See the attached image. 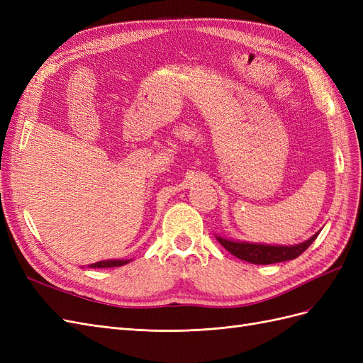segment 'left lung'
Wrapping results in <instances>:
<instances>
[{
	"label": "left lung",
	"mask_w": 363,
	"mask_h": 363,
	"mask_svg": "<svg viewBox=\"0 0 363 363\" xmlns=\"http://www.w3.org/2000/svg\"><path fill=\"white\" fill-rule=\"evenodd\" d=\"M318 233L313 235L306 242L291 247H281V245H262V244H247V242H233V240H227L224 238H216L227 251L232 252L240 260H245L250 263H256V265H269V263H279L284 260H292L298 257L301 252L312 245L316 239Z\"/></svg>",
	"instance_id": "1"
}]
</instances>
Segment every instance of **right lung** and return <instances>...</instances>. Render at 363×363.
I'll use <instances>...</instances> for the list:
<instances>
[{
	"mask_svg": "<svg viewBox=\"0 0 363 363\" xmlns=\"http://www.w3.org/2000/svg\"><path fill=\"white\" fill-rule=\"evenodd\" d=\"M130 260H103V262H96L92 263L91 268H115V267H121L125 265Z\"/></svg>",
	"mask_w": 363,
	"mask_h": 363,
	"instance_id": "1",
	"label": "right lung"
}]
</instances>
